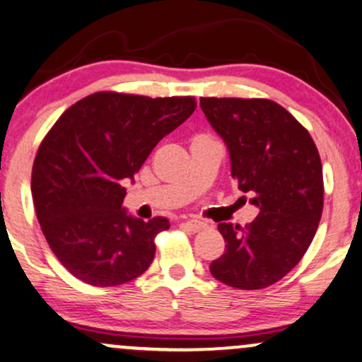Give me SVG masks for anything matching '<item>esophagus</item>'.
<instances>
[{"label":"esophagus","mask_w":362,"mask_h":362,"mask_svg":"<svg viewBox=\"0 0 362 362\" xmlns=\"http://www.w3.org/2000/svg\"><path fill=\"white\" fill-rule=\"evenodd\" d=\"M182 226H184L185 229L192 230V233H197V230L206 228L204 223H199V221H185V223H182Z\"/></svg>","instance_id":"esophagus-1"}]
</instances>
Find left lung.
<instances>
[{
  "label": "left lung",
  "instance_id": "8db88e82",
  "mask_svg": "<svg viewBox=\"0 0 362 362\" xmlns=\"http://www.w3.org/2000/svg\"><path fill=\"white\" fill-rule=\"evenodd\" d=\"M200 107L229 151L230 175L259 214L245 229L217 226L226 251L212 276L241 290L281 280L315 236L324 180L315 143L280 104L268 99L200 98Z\"/></svg>",
  "mask_w": 362,
  "mask_h": 362
}]
</instances>
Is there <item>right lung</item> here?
Returning <instances> with one entry per match:
<instances>
[{
  "label": "right lung",
  "mask_w": 362,
  "mask_h": 362,
  "mask_svg": "<svg viewBox=\"0 0 362 362\" xmlns=\"http://www.w3.org/2000/svg\"><path fill=\"white\" fill-rule=\"evenodd\" d=\"M195 107L194 98L95 93L52 126L35 156L32 195L43 236L74 276L115 286L146 272L170 223L129 214L124 182Z\"/></svg>",
  "instance_id": "1"
}]
</instances>
